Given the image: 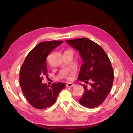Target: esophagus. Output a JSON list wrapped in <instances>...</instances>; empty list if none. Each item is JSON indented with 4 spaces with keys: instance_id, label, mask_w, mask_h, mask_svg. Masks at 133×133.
I'll return each mask as SVG.
<instances>
[{
    "instance_id": "34e87169",
    "label": "esophagus",
    "mask_w": 133,
    "mask_h": 133,
    "mask_svg": "<svg viewBox=\"0 0 133 133\" xmlns=\"http://www.w3.org/2000/svg\"><path fill=\"white\" fill-rule=\"evenodd\" d=\"M75 86V84L74 83H67V84H66V86L67 87H73V86Z\"/></svg>"
}]
</instances>
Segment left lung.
<instances>
[{
	"label": "left lung",
	"instance_id": "left-lung-1",
	"mask_svg": "<svg viewBox=\"0 0 133 133\" xmlns=\"http://www.w3.org/2000/svg\"><path fill=\"white\" fill-rule=\"evenodd\" d=\"M66 42L78 51L83 62L78 81L86 84L90 82V87L79 84L84 91L79 102L87 108L97 107L106 98L113 83L114 72L110 59L99 45L88 38L67 40Z\"/></svg>",
	"mask_w": 133,
	"mask_h": 133
}]
</instances>
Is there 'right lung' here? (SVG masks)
<instances>
[{"label":"right lung","instance_id":"add662e5","mask_svg":"<svg viewBox=\"0 0 133 133\" xmlns=\"http://www.w3.org/2000/svg\"><path fill=\"white\" fill-rule=\"evenodd\" d=\"M63 41L42 42L31 51L20 71L19 82L22 92L29 103L36 109H44L55 102L59 92L66 87L64 83H43L47 75L46 58Z\"/></svg>","mask_w":133,"mask_h":133}]
</instances>
